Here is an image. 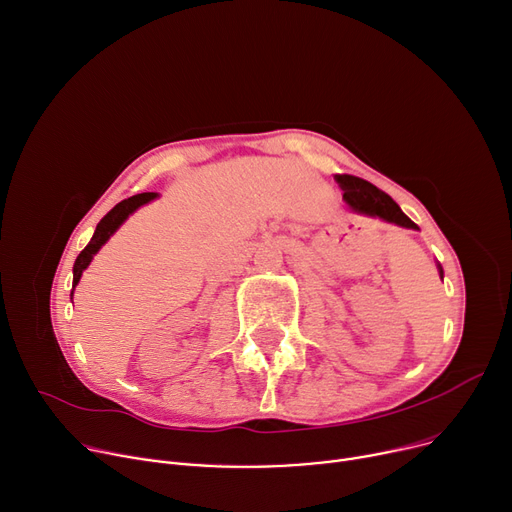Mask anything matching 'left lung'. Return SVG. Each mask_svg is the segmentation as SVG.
Wrapping results in <instances>:
<instances>
[{"instance_id":"1","label":"left lung","mask_w":512,"mask_h":512,"mask_svg":"<svg viewBox=\"0 0 512 512\" xmlns=\"http://www.w3.org/2000/svg\"><path fill=\"white\" fill-rule=\"evenodd\" d=\"M335 183L342 187L344 201L348 203L350 212L366 216V218H379L383 222H389V224H395L401 228L420 230L418 224H414L410 218H407L385 191L374 187L372 183L352 177V175H335ZM436 267H438V276L442 280L445 278V271H442L440 263Z\"/></svg>"}]
</instances>
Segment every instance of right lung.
Returning a JSON list of instances; mask_svg holds the SVG:
<instances>
[{
  "label": "right lung",
  "mask_w": 512,
  "mask_h": 512,
  "mask_svg": "<svg viewBox=\"0 0 512 512\" xmlns=\"http://www.w3.org/2000/svg\"><path fill=\"white\" fill-rule=\"evenodd\" d=\"M158 197V193H138V195H133V197H129V199H123L121 203H117V206L102 218L100 222H98V226H96V230H94V234H92V238H90V243L84 247V251L78 255V259H76V263H74V284H72V294L70 296H74V288L78 286V282H80V278H82V274H84V269L90 265V261L94 259V255L102 249V245H105L109 238L119 230V226L135 212L138 208H142V206H146V203H150V201H154Z\"/></svg>",
  "instance_id": "right-lung-1"
}]
</instances>
